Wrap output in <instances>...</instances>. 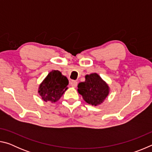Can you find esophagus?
<instances>
[{"instance_id":"1","label":"esophagus","mask_w":152,"mask_h":152,"mask_svg":"<svg viewBox=\"0 0 152 152\" xmlns=\"http://www.w3.org/2000/svg\"><path fill=\"white\" fill-rule=\"evenodd\" d=\"M70 86L72 87L76 88V87L77 86V85H78V82H77L76 81H75V80H71L70 82Z\"/></svg>"}]
</instances>
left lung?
Instances as JSON below:
<instances>
[{
    "label": "left lung",
    "instance_id": "1",
    "mask_svg": "<svg viewBox=\"0 0 152 152\" xmlns=\"http://www.w3.org/2000/svg\"><path fill=\"white\" fill-rule=\"evenodd\" d=\"M78 92L84 101L96 107L101 104L109 96L110 88L99 74L92 73L85 76V81L78 84Z\"/></svg>",
    "mask_w": 152,
    "mask_h": 152
}]
</instances>
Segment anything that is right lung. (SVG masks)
Returning <instances> with one entry per match:
<instances>
[{"instance_id":"right-lung-1","label":"right lung","mask_w":152,"mask_h":152,"mask_svg":"<svg viewBox=\"0 0 152 152\" xmlns=\"http://www.w3.org/2000/svg\"><path fill=\"white\" fill-rule=\"evenodd\" d=\"M68 83V78L62 75L61 72L52 70L41 82L38 88V93L43 101L54 103L59 101L68 88L67 86Z\"/></svg>"}]
</instances>
